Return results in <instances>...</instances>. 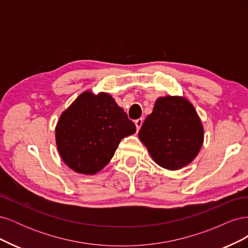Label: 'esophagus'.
Masks as SVG:
<instances>
[{
    "instance_id": "esophagus-1",
    "label": "esophagus",
    "mask_w": 248,
    "mask_h": 248,
    "mask_svg": "<svg viewBox=\"0 0 248 248\" xmlns=\"http://www.w3.org/2000/svg\"><path fill=\"white\" fill-rule=\"evenodd\" d=\"M142 122H144V121H142V119H138L137 121L134 122V123H136V126H137V129H138V131L140 129V127H141V125H142Z\"/></svg>"
}]
</instances>
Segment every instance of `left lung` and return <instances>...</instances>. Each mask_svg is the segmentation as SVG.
Listing matches in <instances>:
<instances>
[{
  "instance_id": "left-lung-1",
  "label": "left lung",
  "mask_w": 248,
  "mask_h": 248,
  "mask_svg": "<svg viewBox=\"0 0 248 248\" xmlns=\"http://www.w3.org/2000/svg\"><path fill=\"white\" fill-rule=\"evenodd\" d=\"M139 138L159 167L178 170L190 164L204 142V127L184 96H161L148 115Z\"/></svg>"
}]
</instances>
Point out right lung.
Returning <instances> with one entry per match:
<instances>
[{
	"label": "right lung",
	"instance_id": "add662e5",
	"mask_svg": "<svg viewBox=\"0 0 248 248\" xmlns=\"http://www.w3.org/2000/svg\"><path fill=\"white\" fill-rule=\"evenodd\" d=\"M136 131V125L110 94L87 90L60 116L55 138L66 166L93 176L110 161L121 140Z\"/></svg>",
	"mask_w": 248,
	"mask_h": 248
}]
</instances>
